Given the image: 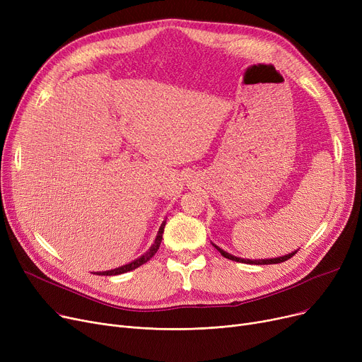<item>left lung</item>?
I'll use <instances>...</instances> for the list:
<instances>
[{"label":"left lung","mask_w":362,"mask_h":362,"mask_svg":"<svg viewBox=\"0 0 362 362\" xmlns=\"http://www.w3.org/2000/svg\"><path fill=\"white\" fill-rule=\"evenodd\" d=\"M213 246L214 248L224 257V258H229V259H232V261H236V262H245V264H257V265H265V264H279V262H283V261H288L291 257H293L298 251H295V252H291V254H288V255H283V257H277V258H267V259H246V258H239V257H235V255H232V254H229V252H226V251H223L221 248H218V246L216 245V243H213Z\"/></svg>","instance_id":"obj_1"}]
</instances>
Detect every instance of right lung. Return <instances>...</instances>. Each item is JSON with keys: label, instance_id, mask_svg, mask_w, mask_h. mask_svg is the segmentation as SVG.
I'll return each mask as SVG.
<instances>
[{"label": "right lung", "instance_id": "1", "mask_svg": "<svg viewBox=\"0 0 362 362\" xmlns=\"http://www.w3.org/2000/svg\"><path fill=\"white\" fill-rule=\"evenodd\" d=\"M164 226H165V221H163V224L160 226L157 238H156V242L151 245V248H149L144 255H141V257L136 258V259H133V261L129 262V264L122 265V267L112 269V270H107V272H97L95 274H100V276H116V274H123V273H127V272H132V270H135V269L141 267L142 264H145L146 261H149L152 257L156 255V252L158 251L160 245H161V239H163V233H164Z\"/></svg>", "mask_w": 362, "mask_h": 362}]
</instances>
